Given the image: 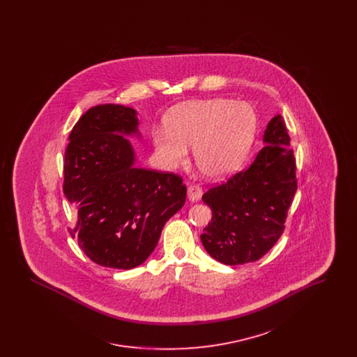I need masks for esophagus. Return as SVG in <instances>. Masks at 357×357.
<instances>
[{"mask_svg": "<svg viewBox=\"0 0 357 357\" xmlns=\"http://www.w3.org/2000/svg\"><path fill=\"white\" fill-rule=\"evenodd\" d=\"M204 194L202 187L197 186V185H191L187 188V198L190 202H198L201 199Z\"/></svg>", "mask_w": 357, "mask_h": 357, "instance_id": "1", "label": "esophagus"}]
</instances>
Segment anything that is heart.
I'll use <instances>...</instances> for the list:
<instances>
[{"mask_svg":"<svg viewBox=\"0 0 357 357\" xmlns=\"http://www.w3.org/2000/svg\"><path fill=\"white\" fill-rule=\"evenodd\" d=\"M255 127V111L246 102L226 99L187 102L171 112L169 130L153 131V146L169 170L183 165L187 146H194L199 171L210 179H222L237 170L243 160Z\"/></svg>","mask_w":357,"mask_h":357,"instance_id":"1","label":"heart"}]
</instances>
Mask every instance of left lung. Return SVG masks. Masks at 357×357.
I'll use <instances>...</instances> for the list:
<instances>
[{
  "instance_id": "1",
  "label": "left lung",
  "mask_w": 357,
  "mask_h": 357,
  "mask_svg": "<svg viewBox=\"0 0 357 357\" xmlns=\"http://www.w3.org/2000/svg\"><path fill=\"white\" fill-rule=\"evenodd\" d=\"M289 142L284 119L275 115L264 134L265 147L252 166L202 195L213 217L201 241L206 252L221 264L255 262L281 237L297 190Z\"/></svg>"
}]
</instances>
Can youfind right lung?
Returning <instances> with one entry per match:
<instances>
[{
	"instance_id": "right-lung-1",
	"label": "right lung",
	"mask_w": 357,
	"mask_h": 357,
	"mask_svg": "<svg viewBox=\"0 0 357 357\" xmlns=\"http://www.w3.org/2000/svg\"><path fill=\"white\" fill-rule=\"evenodd\" d=\"M137 112L104 104L88 109L69 135L64 194L77 208L73 230L95 264L132 269L153 253L163 226L182 208V178L136 167Z\"/></svg>"
}]
</instances>
